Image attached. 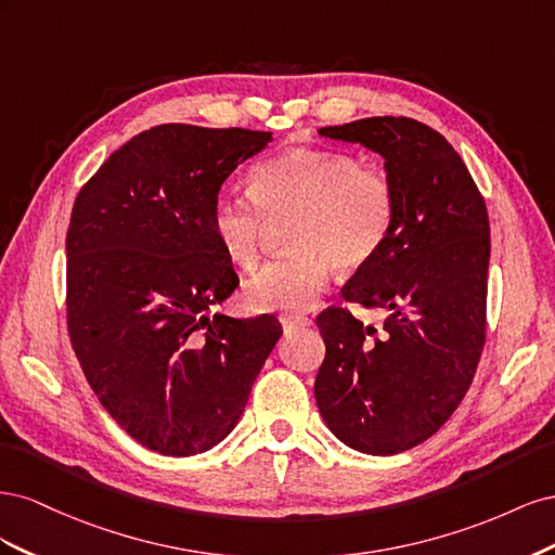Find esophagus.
Returning <instances> with one entry per match:
<instances>
[{
    "label": "esophagus",
    "mask_w": 555,
    "mask_h": 555,
    "mask_svg": "<svg viewBox=\"0 0 555 555\" xmlns=\"http://www.w3.org/2000/svg\"><path fill=\"white\" fill-rule=\"evenodd\" d=\"M280 322H282L284 328H304V326H310V324H312V319L306 317V314H289V312H284V314H280Z\"/></svg>",
    "instance_id": "esophagus-1"
}]
</instances>
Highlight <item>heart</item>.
<instances>
[{"label":"heart","instance_id":"b5f03b06","mask_svg":"<svg viewBox=\"0 0 555 555\" xmlns=\"http://www.w3.org/2000/svg\"><path fill=\"white\" fill-rule=\"evenodd\" d=\"M249 194L222 192L210 229L224 255L255 268L268 222L294 217L287 257L266 263L245 284L251 310H306L326 287L331 266L357 273L389 243L396 190L382 166L340 150H287L249 171Z\"/></svg>","mask_w":555,"mask_h":555}]
</instances>
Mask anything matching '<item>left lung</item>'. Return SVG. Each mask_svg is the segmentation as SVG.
<instances>
[{
    "mask_svg": "<svg viewBox=\"0 0 555 555\" xmlns=\"http://www.w3.org/2000/svg\"><path fill=\"white\" fill-rule=\"evenodd\" d=\"M384 157L396 224L377 259L343 287L347 304L382 308V331L328 306L317 317L326 357L314 398L347 447L391 456L438 433L461 405L486 343L491 227L483 196L440 131L412 117L322 127Z\"/></svg>",
    "mask_w": 555,
    "mask_h": 555,
    "instance_id": "obj_1",
    "label": "left lung"
}]
</instances>
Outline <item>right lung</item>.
Instances as JSON below:
<instances>
[{"instance_id": "add662e5", "label": "right lung", "mask_w": 555, "mask_h": 555, "mask_svg": "<svg viewBox=\"0 0 555 555\" xmlns=\"http://www.w3.org/2000/svg\"><path fill=\"white\" fill-rule=\"evenodd\" d=\"M268 141L271 131L159 125L115 150L74 201V351L104 410L164 456L227 438L282 335L273 314H206L241 282L212 236V201Z\"/></svg>"}]
</instances>
